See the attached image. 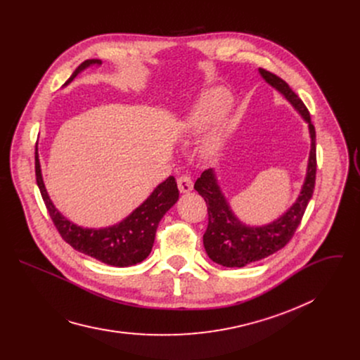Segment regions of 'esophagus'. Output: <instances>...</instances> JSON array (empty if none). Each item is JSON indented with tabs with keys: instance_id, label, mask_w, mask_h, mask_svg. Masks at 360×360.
<instances>
[{
	"instance_id": "esophagus-1",
	"label": "esophagus",
	"mask_w": 360,
	"mask_h": 360,
	"mask_svg": "<svg viewBox=\"0 0 360 360\" xmlns=\"http://www.w3.org/2000/svg\"><path fill=\"white\" fill-rule=\"evenodd\" d=\"M192 188H193V182H192V178L189 175H182V176L178 178V189L182 193L191 192Z\"/></svg>"
}]
</instances>
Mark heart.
<instances>
[{
	"label": "heart",
	"instance_id": "b5f03b06",
	"mask_svg": "<svg viewBox=\"0 0 360 360\" xmlns=\"http://www.w3.org/2000/svg\"><path fill=\"white\" fill-rule=\"evenodd\" d=\"M229 102H231V95L222 86H212L205 91L196 107L192 110V112L186 120L188 131L192 134L202 132L228 108ZM226 134H228L226 125H219L211 132L207 142H205V153H207L208 157L217 155L218 150L224 145Z\"/></svg>",
	"mask_w": 360,
	"mask_h": 360
}]
</instances>
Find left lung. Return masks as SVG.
Instances as JSON below:
<instances>
[{
	"label": "left lung",
	"mask_w": 360,
	"mask_h": 360,
	"mask_svg": "<svg viewBox=\"0 0 360 360\" xmlns=\"http://www.w3.org/2000/svg\"><path fill=\"white\" fill-rule=\"evenodd\" d=\"M259 74L290 102L309 125L312 141L309 162H307L306 178L296 202L281 218L264 226H246L233 215L212 169L203 171L196 179L193 188L205 199L208 207V228L203 235L205 250L214 262L226 268H242L282 249L297 229L315 189L316 132L309 111L282 78L264 68H259Z\"/></svg>",
	"instance_id": "left-lung-1"
}]
</instances>
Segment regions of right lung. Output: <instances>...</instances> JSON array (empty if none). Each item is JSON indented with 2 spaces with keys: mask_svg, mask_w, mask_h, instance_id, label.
I'll list each match as a JSON object with an SVG mask.
<instances>
[{
  "mask_svg": "<svg viewBox=\"0 0 360 360\" xmlns=\"http://www.w3.org/2000/svg\"><path fill=\"white\" fill-rule=\"evenodd\" d=\"M101 65L99 60L84 61L64 84L68 85L81 71L91 65ZM35 176L41 196L44 199L48 214L53 219L57 231L63 239L75 250L85 253L96 261L107 265L124 268L142 262L150 253L153 240H155L157 228L162 217L174 207L179 198V191L174 176H169L160 184L149 198L127 217L122 222L102 229L82 228L67 218L51 202L45 189L41 165L38 160V149L35 148Z\"/></svg>",
  "mask_w": 360,
  "mask_h": 360,
  "instance_id": "obj_1",
  "label": "right lung"
}]
</instances>
